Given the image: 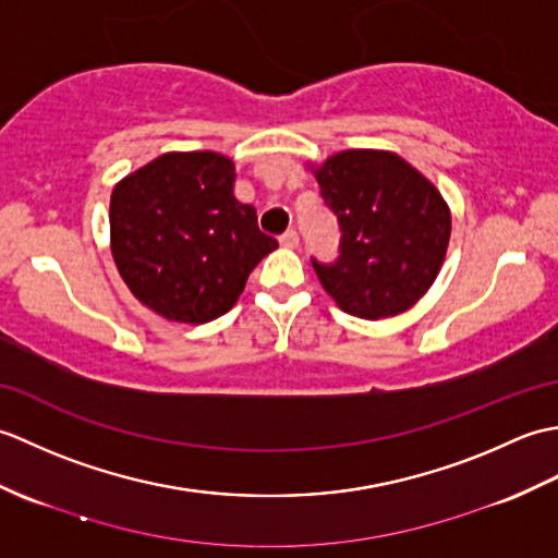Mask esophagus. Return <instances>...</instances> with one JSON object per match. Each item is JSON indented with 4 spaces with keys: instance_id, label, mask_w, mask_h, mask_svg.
<instances>
[{
    "instance_id": "34e87169",
    "label": "esophagus",
    "mask_w": 558,
    "mask_h": 558,
    "mask_svg": "<svg viewBox=\"0 0 558 558\" xmlns=\"http://www.w3.org/2000/svg\"><path fill=\"white\" fill-rule=\"evenodd\" d=\"M280 246L298 248V246H300V234H298V230H288L286 234H280Z\"/></svg>"
}]
</instances>
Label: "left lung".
<instances>
[{"label": "left lung", "instance_id": "obj_1", "mask_svg": "<svg viewBox=\"0 0 558 558\" xmlns=\"http://www.w3.org/2000/svg\"><path fill=\"white\" fill-rule=\"evenodd\" d=\"M340 225L333 264L312 258L324 290L352 316L408 312L446 258L450 210L438 189L396 153L342 150L314 170Z\"/></svg>", "mask_w": 558, "mask_h": 558}]
</instances>
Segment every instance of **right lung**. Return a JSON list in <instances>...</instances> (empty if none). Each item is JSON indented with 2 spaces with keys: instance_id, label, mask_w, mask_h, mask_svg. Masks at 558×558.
Wrapping results in <instances>:
<instances>
[{
  "instance_id": "add662e5",
  "label": "right lung",
  "mask_w": 558,
  "mask_h": 558,
  "mask_svg": "<svg viewBox=\"0 0 558 558\" xmlns=\"http://www.w3.org/2000/svg\"><path fill=\"white\" fill-rule=\"evenodd\" d=\"M232 184L230 158L196 150L165 153L114 186L117 270L134 298L168 322L206 324L228 314L248 272L278 248Z\"/></svg>"
}]
</instances>
